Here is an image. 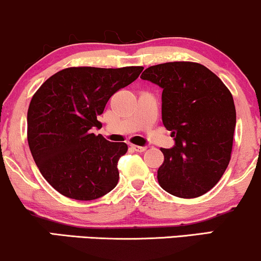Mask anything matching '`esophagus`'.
<instances>
[{"mask_svg": "<svg viewBox=\"0 0 261 261\" xmlns=\"http://www.w3.org/2000/svg\"><path fill=\"white\" fill-rule=\"evenodd\" d=\"M130 148L134 150V151H138V152H143L146 150V146H139V145H130Z\"/></svg>", "mask_w": 261, "mask_h": 261, "instance_id": "esophagus-1", "label": "esophagus"}]
</instances>
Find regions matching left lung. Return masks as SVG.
<instances>
[{
	"mask_svg": "<svg viewBox=\"0 0 261 261\" xmlns=\"http://www.w3.org/2000/svg\"><path fill=\"white\" fill-rule=\"evenodd\" d=\"M140 78L162 89V123L174 140L173 148L161 149L159 185L174 197H200L219 182L231 160L232 94L219 76L194 62L156 64Z\"/></svg>",
	"mask_w": 261,
	"mask_h": 261,
	"instance_id": "1",
	"label": "left lung"
}]
</instances>
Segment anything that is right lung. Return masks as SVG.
<instances>
[{
    "instance_id": "right-lung-1",
    "label": "right lung",
    "mask_w": 261,
    "mask_h": 261,
    "mask_svg": "<svg viewBox=\"0 0 261 261\" xmlns=\"http://www.w3.org/2000/svg\"><path fill=\"white\" fill-rule=\"evenodd\" d=\"M143 67H70L57 72L34 94L28 110V144L44 178L64 197L94 200L118 183L117 164L125 143L101 134L97 116L110 97L139 76Z\"/></svg>"
}]
</instances>
